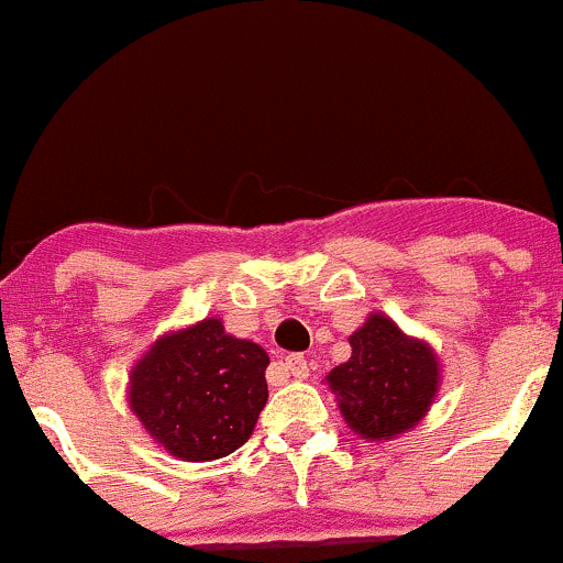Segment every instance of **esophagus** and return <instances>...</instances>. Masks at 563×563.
Returning <instances> with one entry per match:
<instances>
[{
	"label": "esophagus",
	"instance_id": "esophagus-1",
	"mask_svg": "<svg viewBox=\"0 0 563 563\" xmlns=\"http://www.w3.org/2000/svg\"><path fill=\"white\" fill-rule=\"evenodd\" d=\"M283 368H286L291 376H297V379H308V374H310V363H308V357H302V354H286V360H283Z\"/></svg>",
	"mask_w": 563,
	"mask_h": 563
}]
</instances>
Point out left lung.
Wrapping results in <instances>:
<instances>
[{
	"instance_id": "1",
	"label": "left lung",
	"mask_w": 563,
	"mask_h": 563,
	"mask_svg": "<svg viewBox=\"0 0 563 563\" xmlns=\"http://www.w3.org/2000/svg\"><path fill=\"white\" fill-rule=\"evenodd\" d=\"M352 357L327 374L343 420L363 440H393L418 423L440 387L432 346L374 313L349 338Z\"/></svg>"
}]
</instances>
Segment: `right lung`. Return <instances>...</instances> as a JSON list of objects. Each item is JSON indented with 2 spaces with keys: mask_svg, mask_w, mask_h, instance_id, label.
<instances>
[{
  "mask_svg": "<svg viewBox=\"0 0 563 563\" xmlns=\"http://www.w3.org/2000/svg\"><path fill=\"white\" fill-rule=\"evenodd\" d=\"M269 354L203 319L159 338L129 376V404L145 432L187 462L233 454L264 409Z\"/></svg>",
  "mask_w": 563,
  "mask_h": 563,
  "instance_id": "obj_1",
  "label": "right lung"
}]
</instances>
